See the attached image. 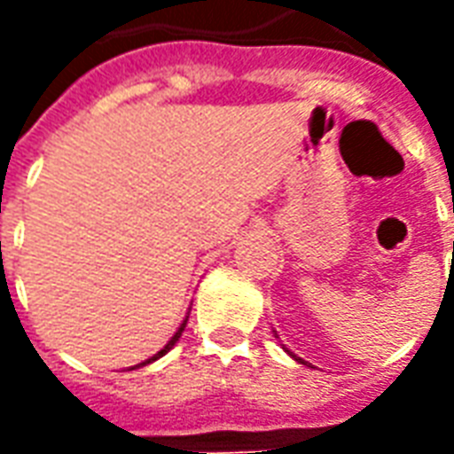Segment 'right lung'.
<instances>
[{"label": "right lung", "mask_w": 454, "mask_h": 454, "mask_svg": "<svg viewBox=\"0 0 454 454\" xmlns=\"http://www.w3.org/2000/svg\"><path fill=\"white\" fill-rule=\"evenodd\" d=\"M184 325H187V321H184V324L179 325V331H177V333L172 335V340H169L168 345H165V348H162V350L158 352V355H153V357H150V360L140 362V364H136V367H143V364H150V362H155V360H158V357H162V355H165V352H168V350H172V345H175V342L179 340V335H182V331H184ZM136 367H130V370H136Z\"/></svg>", "instance_id": "right-lung-1"}]
</instances>
